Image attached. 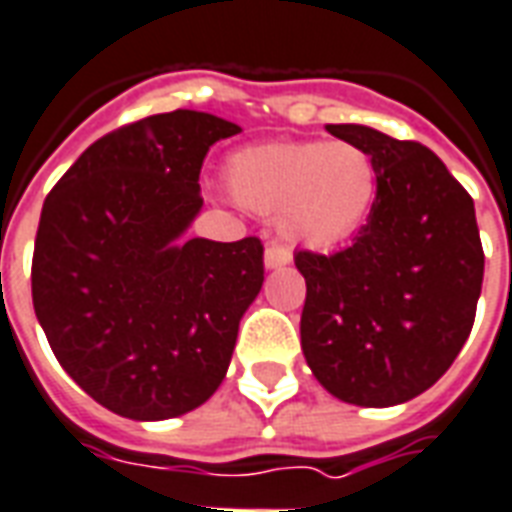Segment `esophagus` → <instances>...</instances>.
Masks as SVG:
<instances>
[{
  "label": "esophagus",
  "mask_w": 512,
  "mask_h": 512,
  "mask_svg": "<svg viewBox=\"0 0 512 512\" xmlns=\"http://www.w3.org/2000/svg\"><path fill=\"white\" fill-rule=\"evenodd\" d=\"M289 261H292V251H289V248H283V245H270V248L264 251V267H267V270L286 267Z\"/></svg>",
  "instance_id": "1"
}]
</instances>
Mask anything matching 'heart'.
Instances as JSON below:
<instances>
[{"mask_svg": "<svg viewBox=\"0 0 512 512\" xmlns=\"http://www.w3.org/2000/svg\"><path fill=\"white\" fill-rule=\"evenodd\" d=\"M226 188L248 212L275 215L283 240L324 251L371 218L379 174L352 141H270L231 152Z\"/></svg>", "mask_w": 512, "mask_h": 512, "instance_id": "1", "label": "heart"}]
</instances>
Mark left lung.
<instances>
[{
  "instance_id": "obj_1",
  "label": "left lung",
  "mask_w": 512,
  "mask_h": 512,
  "mask_svg": "<svg viewBox=\"0 0 512 512\" xmlns=\"http://www.w3.org/2000/svg\"><path fill=\"white\" fill-rule=\"evenodd\" d=\"M374 158V210L349 248L294 253L305 363L346 404H404L453 365L475 324L483 245L475 201L434 152L365 125H327Z\"/></svg>"
}]
</instances>
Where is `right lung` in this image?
<instances>
[{"mask_svg": "<svg viewBox=\"0 0 512 512\" xmlns=\"http://www.w3.org/2000/svg\"><path fill=\"white\" fill-rule=\"evenodd\" d=\"M240 125L177 108L98 138L51 190L32 302L59 365L130 420H169L229 371L242 313L264 283L256 237L185 240L199 174Z\"/></svg>", "mask_w": 512, "mask_h": 512, "instance_id": "right-lung-1", "label": "right lung"}]
</instances>
